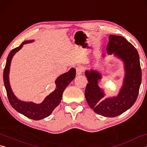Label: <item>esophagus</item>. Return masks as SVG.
Listing matches in <instances>:
<instances>
[{"label":"esophagus","instance_id":"esophagus-1","mask_svg":"<svg viewBox=\"0 0 147 147\" xmlns=\"http://www.w3.org/2000/svg\"><path fill=\"white\" fill-rule=\"evenodd\" d=\"M84 71V68L81 66H78L76 68V72L77 75H80V74H82Z\"/></svg>","mask_w":147,"mask_h":147}]
</instances>
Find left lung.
Instances as JSON below:
<instances>
[{
  "label": "left lung",
  "mask_w": 147,
  "mask_h": 147,
  "mask_svg": "<svg viewBox=\"0 0 147 147\" xmlns=\"http://www.w3.org/2000/svg\"><path fill=\"white\" fill-rule=\"evenodd\" d=\"M106 51L109 55L113 54L123 60L125 71L123 85L117 95L104 98V90L98 86L101 74L92 69L86 71L85 74L88 84L86 88L85 97L94 112L107 117H114L125 112L135 103L142 73L138 51L124 37L110 35Z\"/></svg>",
  "instance_id": "left-lung-1"
}]
</instances>
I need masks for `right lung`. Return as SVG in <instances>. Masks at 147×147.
Here are the masks:
<instances>
[{"label":"right lung","mask_w":147,"mask_h":147,"mask_svg":"<svg viewBox=\"0 0 147 147\" xmlns=\"http://www.w3.org/2000/svg\"><path fill=\"white\" fill-rule=\"evenodd\" d=\"M33 41L34 40L24 41L19 47L13 49L9 53L4 69L3 80L7 96L11 106L17 111L23 114L26 117L38 121L49 117L54 109L59 105L65 89L75 78L76 69L71 68L68 72L58 77L55 81L56 89L53 92L49 94L41 103L36 104L32 102H24L19 100L15 96L9 84V73L11 61L14 54L23 47V45L32 43Z\"/></svg>","instance_id":"add662e5"}]
</instances>
